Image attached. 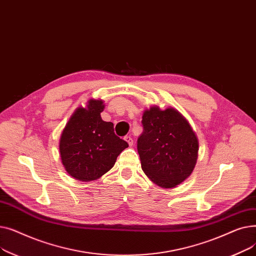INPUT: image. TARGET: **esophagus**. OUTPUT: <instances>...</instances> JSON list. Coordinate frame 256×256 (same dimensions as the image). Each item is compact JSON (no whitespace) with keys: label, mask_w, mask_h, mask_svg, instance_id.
<instances>
[{"label":"esophagus","mask_w":256,"mask_h":256,"mask_svg":"<svg viewBox=\"0 0 256 256\" xmlns=\"http://www.w3.org/2000/svg\"><path fill=\"white\" fill-rule=\"evenodd\" d=\"M124 140L128 142V144L130 146H132V145L134 144V141H132V137H130V136H126V137H124Z\"/></svg>","instance_id":"1"}]
</instances>
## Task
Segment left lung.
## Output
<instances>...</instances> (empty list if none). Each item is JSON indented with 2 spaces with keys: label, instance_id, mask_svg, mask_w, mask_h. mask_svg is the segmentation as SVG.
I'll return each instance as SVG.
<instances>
[{
  "label": "left lung",
  "instance_id": "obj_1",
  "mask_svg": "<svg viewBox=\"0 0 256 256\" xmlns=\"http://www.w3.org/2000/svg\"><path fill=\"white\" fill-rule=\"evenodd\" d=\"M142 126L137 148L144 173L165 189L182 184L198 156V139L188 120L173 108L152 106L144 111Z\"/></svg>",
  "mask_w": 256,
  "mask_h": 256
}]
</instances>
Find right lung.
Wrapping results in <instances>:
<instances>
[{
	"mask_svg": "<svg viewBox=\"0 0 256 256\" xmlns=\"http://www.w3.org/2000/svg\"><path fill=\"white\" fill-rule=\"evenodd\" d=\"M102 100H89L86 108L78 106L66 124L60 138L62 164L74 178L96 180L109 171L120 152L128 147L117 137L112 122L100 117Z\"/></svg>",
	"mask_w": 256,
	"mask_h": 256,
	"instance_id": "right-lung-1",
	"label": "right lung"
}]
</instances>
